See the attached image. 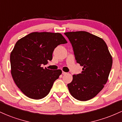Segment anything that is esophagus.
I'll use <instances>...</instances> for the list:
<instances>
[{
    "label": "esophagus",
    "mask_w": 122,
    "mask_h": 122,
    "mask_svg": "<svg viewBox=\"0 0 122 122\" xmlns=\"http://www.w3.org/2000/svg\"><path fill=\"white\" fill-rule=\"evenodd\" d=\"M66 74H67L66 72H64V71H63V72H62V75H66Z\"/></svg>",
    "instance_id": "1"
}]
</instances>
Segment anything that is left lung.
<instances>
[{"label":"left lung","mask_w":122,"mask_h":122,"mask_svg":"<svg viewBox=\"0 0 122 122\" xmlns=\"http://www.w3.org/2000/svg\"><path fill=\"white\" fill-rule=\"evenodd\" d=\"M64 34L72 43L76 62L82 66L81 73L73 75L68 88L76 99L87 101L107 83L112 65V56L104 41L97 36L84 31Z\"/></svg>","instance_id":"8db88e82"}]
</instances>
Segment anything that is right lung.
I'll use <instances>...</instances> for the list:
<instances>
[{"label": "right lung", "mask_w": 122, "mask_h": 122, "mask_svg": "<svg viewBox=\"0 0 122 122\" xmlns=\"http://www.w3.org/2000/svg\"><path fill=\"white\" fill-rule=\"evenodd\" d=\"M66 43L61 34L49 32H33L16 42L10 54L11 73L23 94L36 100L49 94L62 71H51L42 65L52 60L57 46Z\"/></svg>", "instance_id": "1"}]
</instances>
